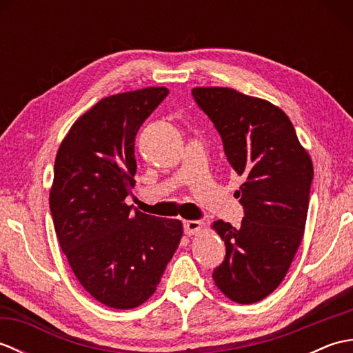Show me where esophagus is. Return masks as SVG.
<instances>
[{
	"label": "esophagus",
	"mask_w": 353,
	"mask_h": 353,
	"mask_svg": "<svg viewBox=\"0 0 353 353\" xmlns=\"http://www.w3.org/2000/svg\"><path fill=\"white\" fill-rule=\"evenodd\" d=\"M203 228V223L200 221H185L183 223V229H185V234L188 236H192L199 234V232Z\"/></svg>",
	"instance_id": "obj_1"
}]
</instances>
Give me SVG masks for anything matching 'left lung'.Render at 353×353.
I'll return each mask as SVG.
<instances>
[{
    "label": "left lung",
    "instance_id": "1",
    "mask_svg": "<svg viewBox=\"0 0 353 353\" xmlns=\"http://www.w3.org/2000/svg\"><path fill=\"white\" fill-rule=\"evenodd\" d=\"M192 97L243 177L235 192L244 208L241 226L212 224L226 245L214 282L236 303L259 302L279 287L302 243L312 161L287 114L270 101L220 86L194 88Z\"/></svg>",
    "mask_w": 353,
    "mask_h": 353
}]
</instances>
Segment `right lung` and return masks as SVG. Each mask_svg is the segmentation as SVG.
<instances>
[{"instance_id":"obj_1","label":"right lung","mask_w":353,"mask_h":353,"mask_svg":"<svg viewBox=\"0 0 353 353\" xmlns=\"http://www.w3.org/2000/svg\"><path fill=\"white\" fill-rule=\"evenodd\" d=\"M167 95L159 86L106 97L72 124L56 154V235L81 287L109 308L148 301L183 235L179 220L125 203L137 174L134 138Z\"/></svg>"}]
</instances>
